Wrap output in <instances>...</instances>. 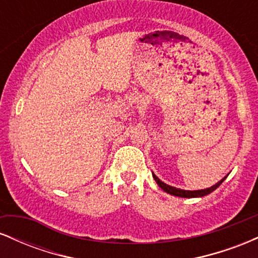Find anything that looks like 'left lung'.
<instances>
[{"label":"left lung","instance_id":"8db88e82","mask_svg":"<svg viewBox=\"0 0 258 258\" xmlns=\"http://www.w3.org/2000/svg\"><path fill=\"white\" fill-rule=\"evenodd\" d=\"M153 178L155 179V182L158 183V185L162 189V190L166 191V193L171 194V195H174V197H179V198H203V197H205V195L212 193V191L216 190V189H217L218 186L222 184V182H223V180L227 178V176L224 177V178H222L220 182L216 183L215 185L210 186V188H206V189H200V190H184V189H179V188H176V186L168 185V184H166V183L162 182L161 179H159V177H156L155 174H154V172H153Z\"/></svg>","mask_w":258,"mask_h":258}]
</instances>
